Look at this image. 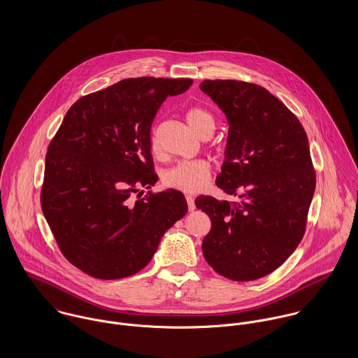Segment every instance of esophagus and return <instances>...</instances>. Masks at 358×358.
Returning a JSON list of instances; mask_svg holds the SVG:
<instances>
[{"label":"esophagus","instance_id":"obj_1","mask_svg":"<svg viewBox=\"0 0 358 358\" xmlns=\"http://www.w3.org/2000/svg\"><path fill=\"white\" fill-rule=\"evenodd\" d=\"M186 201H187V206H189V210H194L196 204H194V197L193 196H186Z\"/></svg>","mask_w":358,"mask_h":358}]
</instances>
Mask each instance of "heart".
<instances>
[{
  "label": "heart",
  "instance_id": "heart-1",
  "mask_svg": "<svg viewBox=\"0 0 358 358\" xmlns=\"http://www.w3.org/2000/svg\"><path fill=\"white\" fill-rule=\"evenodd\" d=\"M186 121L190 128L201 138H209L216 127L213 114L203 106H192L185 113ZM150 152L153 155L158 157L161 154V145L157 136V132L153 131L150 134ZM210 175V165L205 159H190L182 161L162 175V182L165 186L186 192L194 193L203 189Z\"/></svg>",
  "mask_w": 358,
  "mask_h": 358
}]
</instances>
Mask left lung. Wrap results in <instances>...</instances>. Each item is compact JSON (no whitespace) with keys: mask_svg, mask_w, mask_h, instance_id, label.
Returning <instances> with one entry per match:
<instances>
[{"mask_svg":"<svg viewBox=\"0 0 358 358\" xmlns=\"http://www.w3.org/2000/svg\"><path fill=\"white\" fill-rule=\"evenodd\" d=\"M201 91L229 120L226 159L216 179L240 201L197 197L210 219L203 240L208 264L233 281H252L280 267L305 236L315 171L298 117L263 87L205 80Z\"/></svg>","mask_w":358,"mask_h":358,"instance_id":"1","label":"left lung"}]
</instances>
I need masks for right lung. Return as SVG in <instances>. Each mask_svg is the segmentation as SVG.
Returning <instances> with one entry per match:
<instances>
[{
    "label": "right lung",
    "mask_w": 358,
    "mask_h": 358,
    "mask_svg": "<svg viewBox=\"0 0 358 358\" xmlns=\"http://www.w3.org/2000/svg\"><path fill=\"white\" fill-rule=\"evenodd\" d=\"M192 78H125L80 98L45 157L41 208L63 256L101 280L141 271L187 212L178 190L143 192L158 180L150 152L154 117ZM137 199H134V196Z\"/></svg>",
    "instance_id": "obj_1"
}]
</instances>
